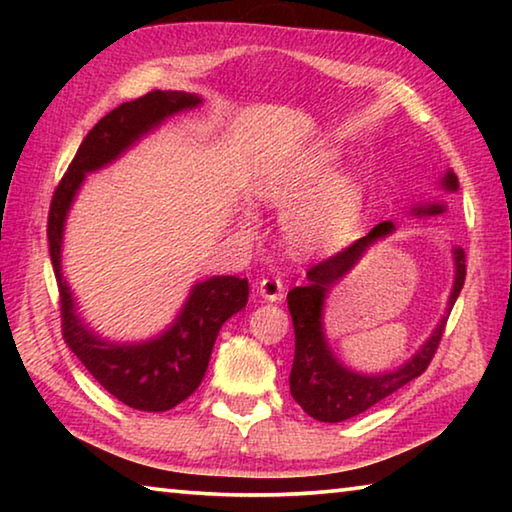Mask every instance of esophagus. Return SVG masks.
<instances>
[{
    "instance_id": "esophagus-1",
    "label": "esophagus",
    "mask_w": 512,
    "mask_h": 512,
    "mask_svg": "<svg viewBox=\"0 0 512 512\" xmlns=\"http://www.w3.org/2000/svg\"><path fill=\"white\" fill-rule=\"evenodd\" d=\"M257 291L262 293V298L271 300V302H277V300L284 298V284H282V280L277 275L262 277V280H259Z\"/></svg>"
}]
</instances>
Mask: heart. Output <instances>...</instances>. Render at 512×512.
<instances>
[{
	"instance_id": "1",
	"label": "heart",
	"mask_w": 512,
	"mask_h": 512,
	"mask_svg": "<svg viewBox=\"0 0 512 512\" xmlns=\"http://www.w3.org/2000/svg\"><path fill=\"white\" fill-rule=\"evenodd\" d=\"M334 160L336 155L323 146L302 153L291 167L264 187V201L277 207L289 205L309 184L332 169ZM359 210L361 192L354 178L341 171L329 173L300 202L289 207L284 219L289 244L300 253L339 244L357 223Z\"/></svg>"
}]
</instances>
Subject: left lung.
Segmentation results:
<instances>
[{
  "label": "left lung",
  "mask_w": 512,
  "mask_h": 512,
  "mask_svg": "<svg viewBox=\"0 0 512 512\" xmlns=\"http://www.w3.org/2000/svg\"><path fill=\"white\" fill-rule=\"evenodd\" d=\"M443 185L447 189L456 192L458 178L452 171L447 173ZM418 214H440L443 205H429L418 207ZM395 225L391 221H384L372 228L366 237H361L350 244L348 248L339 250L332 257L323 259V262L314 264L307 271L305 287H296L289 291V311L293 320V332H296V354H293V366H291V395L307 415L320 422H343L350 420L354 415L363 413L370 406L384 400V397L400 391L402 386L409 384L415 377H420L424 370L429 368V363L436 354L440 339H443L447 316L440 320L436 332L431 334V339L422 345L420 352L413 359L404 363L402 368L395 372H386V375H357L348 368H343L339 361L334 359V354L329 352V345L323 334V302L325 293L329 287H334L336 282L345 277V273L352 271V266L359 262L366 253V248L372 241L393 232ZM456 259V280L452 296H449V309L452 311L454 302L461 293L465 284V250H454Z\"/></svg>",
  "instance_id": "left-lung-1"
}]
</instances>
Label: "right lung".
<instances>
[{
	"label": "right lung",
	"instance_id": "obj_1",
	"mask_svg": "<svg viewBox=\"0 0 512 512\" xmlns=\"http://www.w3.org/2000/svg\"><path fill=\"white\" fill-rule=\"evenodd\" d=\"M201 103L189 92L153 90L144 97L121 103L110 110L85 135L74 160L51 198L47 237L60 293V329L67 348L88 368L90 375L115 395L119 402L137 411H169L192 395L210 363L216 336L232 314L246 307L248 280L221 275L198 282L192 289L183 314L158 339L140 345H117L101 341L74 314V300L60 273V244L63 225L76 189L85 173L97 171L128 149L135 140L158 126L173 112L194 108Z\"/></svg>",
	"mask_w": 512,
	"mask_h": 512
}]
</instances>
